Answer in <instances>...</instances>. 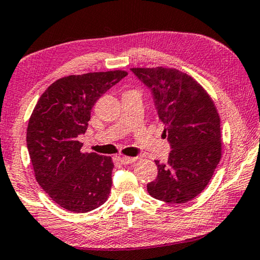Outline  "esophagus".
Wrapping results in <instances>:
<instances>
[{
  "label": "esophagus",
  "mask_w": 260,
  "mask_h": 260,
  "mask_svg": "<svg viewBox=\"0 0 260 260\" xmlns=\"http://www.w3.org/2000/svg\"><path fill=\"white\" fill-rule=\"evenodd\" d=\"M118 160L122 164H131V163H134L135 160L138 159V157H126V156H118Z\"/></svg>",
  "instance_id": "1"
}]
</instances>
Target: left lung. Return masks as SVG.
<instances>
[{"mask_svg":"<svg viewBox=\"0 0 260 260\" xmlns=\"http://www.w3.org/2000/svg\"><path fill=\"white\" fill-rule=\"evenodd\" d=\"M150 89L164 123L171 151L158 169L149 194L170 204H184L204 191L221 158L220 117L209 94L191 76L174 68H131Z\"/></svg>","mask_w":260,"mask_h":260,"instance_id":"obj_1","label":"left lung"}]
</instances>
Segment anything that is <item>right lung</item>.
<instances>
[{
    "mask_svg": "<svg viewBox=\"0 0 260 260\" xmlns=\"http://www.w3.org/2000/svg\"><path fill=\"white\" fill-rule=\"evenodd\" d=\"M126 75L114 71L60 78L41 94L28 120L26 145L37 182L69 212H90L108 200L112 158L83 154L77 138L88 128L96 102Z\"/></svg>",
    "mask_w": 260,
    "mask_h": 260,
    "instance_id": "obj_1",
    "label": "right lung"
}]
</instances>
